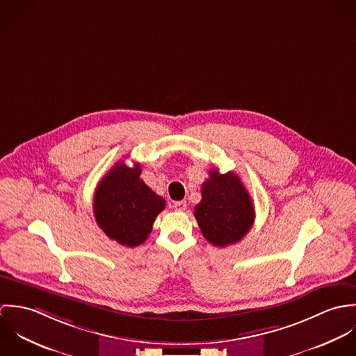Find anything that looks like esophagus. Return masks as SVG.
I'll return each mask as SVG.
<instances>
[{"label":"esophagus","instance_id":"esophagus-1","mask_svg":"<svg viewBox=\"0 0 356 356\" xmlns=\"http://www.w3.org/2000/svg\"><path fill=\"white\" fill-rule=\"evenodd\" d=\"M186 207H188L186 202H175V203L172 204V208H174L175 211H181V212L185 211Z\"/></svg>","mask_w":356,"mask_h":356}]
</instances>
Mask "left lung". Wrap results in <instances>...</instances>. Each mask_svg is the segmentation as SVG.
<instances>
[{
  "label": "left lung",
  "mask_w": 356,
  "mask_h": 356,
  "mask_svg": "<svg viewBox=\"0 0 356 356\" xmlns=\"http://www.w3.org/2000/svg\"><path fill=\"white\" fill-rule=\"evenodd\" d=\"M202 185V202L195 207V218L204 238L215 247L238 243L252 227L254 203L238 175L220 174L216 168Z\"/></svg>",
  "instance_id": "1"
}]
</instances>
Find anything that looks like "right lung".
Returning a JSON list of instances; mask_svg holds the SVG:
<instances>
[{"mask_svg":"<svg viewBox=\"0 0 356 356\" xmlns=\"http://www.w3.org/2000/svg\"><path fill=\"white\" fill-rule=\"evenodd\" d=\"M141 165L118 161L96 188L93 209L97 225L111 238L126 247L145 243L165 200L140 178Z\"/></svg>","mask_w":356,"mask_h":356,"instance_id":"obj_1","label":"right lung"}]
</instances>
